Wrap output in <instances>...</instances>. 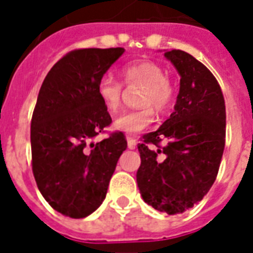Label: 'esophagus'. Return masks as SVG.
<instances>
[{"mask_svg": "<svg viewBox=\"0 0 253 253\" xmlns=\"http://www.w3.org/2000/svg\"><path fill=\"white\" fill-rule=\"evenodd\" d=\"M127 146H128V149H135V146H137V141L132 137H127Z\"/></svg>", "mask_w": 253, "mask_h": 253, "instance_id": "34e87169", "label": "esophagus"}]
</instances>
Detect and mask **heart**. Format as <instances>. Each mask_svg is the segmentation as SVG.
<instances>
[{"label": "heart", "mask_w": 253, "mask_h": 253, "mask_svg": "<svg viewBox=\"0 0 253 253\" xmlns=\"http://www.w3.org/2000/svg\"><path fill=\"white\" fill-rule=\"evenodd\" d=\"M122 77L127 85H141L138 110L127 111L114 122L115 130L126 134L142 131L153 121L154 112H164L169 108L175 96L170 80L164 76V69L153 61H138L122 69ZM122 85L111 77H101L96 85V94L104 110L115 114L122 104Z\"/></svg>", "instance_id": "obj_1"}]
</instances>
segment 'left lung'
Returning a JSON list of instances; mask_svg holds the SVG:
<instances>
[{"label": "left lung", "instance_id": "8db88e82", "mask_svg": "<svg viewBox=\"0 0 253 253\" xmlns=\"http://www.w3.org/2000/svg\"><path fill=\"white\" fill-rule=\"evenodd\" d=\"M180 74L175 111L138 143L137 183L143 201L169 215L203 199L218 175L226 132L219 84L202 62L181 50L165 51Z\"/></svg>", "mask_w": 253, "mask_h": 253}]
</instances>
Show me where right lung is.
Listing matches in <instances>:
<instances>
[{
  "label": "right lung",
  "instance_id": "right-lung-1",
  "mask_svg": "<svg viewBox=\"0 0 253 253\" xmlns=\"http://www.w3.org/2000/svg\"><path fill=\"white\" fill-rule=\"evenodd\" d=\"M125 48H80L47 73L31 121L32 172L48 205L84 218L103 203L127 141L122 131L93 139L112 123L96 85Z\"/></svg>",
  "mask_w": 253,
  "mask_h": 253
}]
</instances>
